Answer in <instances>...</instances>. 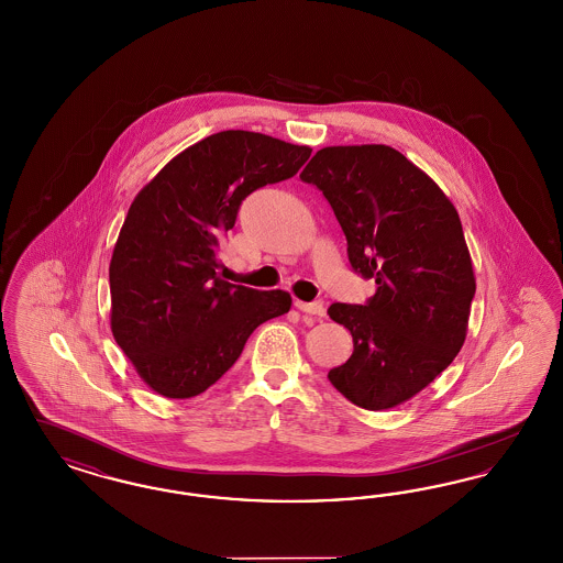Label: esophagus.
<instances>
[{"instance_id":"esophagus-1","label":"esophagus","mask_w":563,"mask_h":563,"mask_svg":"<svg viewBox=\"0 0 563 563\" xmlns=\"http://www.w3.org/2000/svg\"><path fill=\"white\" fill-rule=\"evenodd\" d=\"M295 308L303 314L316 316V318H322L324 316V301L314 299V301H295Z\"/></svg>"}]
</instances>
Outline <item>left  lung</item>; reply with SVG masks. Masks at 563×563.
Segmentation results:
<instances>
[{
  "instance_id": "1",
  "label": "left lung",
  "mask_w": 563,
  "mask_h": 563,
  "mask_svg": "<svg viewBox=\"0 0 563 563\" xmlns=\"http://www.w3.org/2000/svg\"><path fill=\"white\" fill-rule=\"evenodd\" d=\"M299 178L331 205L352 271L377 285L364 306L329 308L354 339L329 382L366 410L402 405L467 335L475 278L459 213L428 174L385 144L327 146Z\"/></svg>"
}]
</instances>
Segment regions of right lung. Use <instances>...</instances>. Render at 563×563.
Masks as SVG:
<instances>
[{"instance_id": "right-lung-1", "label": "right lung", "mask_w": 563, "mask_h": 563, "mask_svg": "<svg viewBox=\"0 0 563 563\" xmlns=\"http://www.w3.org/2000/svg\"><path fill=\"white\" fill-rule=\"evenodd\" d=\"M310 155V146L225 130L172 158L137 192L109 268L111 329L161 396H199L262 322L289 312V292L222 280L218 251L241 202L292 178Z\"/></svg>"}]
</instances>
